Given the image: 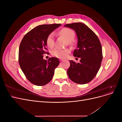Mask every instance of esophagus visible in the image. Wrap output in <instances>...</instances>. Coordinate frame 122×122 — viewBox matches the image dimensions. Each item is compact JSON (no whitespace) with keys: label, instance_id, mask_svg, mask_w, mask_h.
Instances as JSON below:
<instances>
[{"label":"esophagus","instance_id":"esophagus-1","mask_svg":"<svg viewBox=\"0 0 122 122\" xmlns=\"http://www.w3.org/2000/svg\"><path fill=\"white\" fill-rule=\"evenodd\" d=\"M60 61H64V60H63V59H61V58H60Z\"/></svg>","mask_w":122,"mask_h":122}]
</instances>
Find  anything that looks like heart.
Returning a JSON list of instances; mask_svg holds the SVG:
<instances>
[{
    "instance_id": "b5f03b06",
    "label": "heart",
    "mask_w": 122,
    "mask_h": 122,
    "mask_svg": "<svg viewBox=\"0 0 122 122\" xmlns=\"http://www.w3.org/2000/svg\"><path fill=\"white\" fill-rule=\"evenodd\" d=\"M60 34L64 36L69 42H71L74 39L75 33L72 29L68 28H62L60 32ZM46 43L47 46L52 48L54 45V34L53 32H51L48 36L46 39ZM70 53L69 49H61L55 48L52 51V54L54 56L63 59L67 57Z\"/></svg>"
}]
</instances>
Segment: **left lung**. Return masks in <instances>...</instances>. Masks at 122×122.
<instances>
[{"instance_id":"left-lung-1","label":"left lung","mask_w":122,"mask_h":122,"mask_svg":"<svg viewBox=\"0 0 122 122\" xmlns=\"http://www.w3.org/2000/svg\"><path fill=\"white\" fill-rule=\"evenodd\" d=\"M64 26L75 31L78 42L73 55L81 58L78 63L70 61V66L67 74L75 83H87L93 79L100 68L103 58L100 42L94 31L84 23L67 24Z\"/></svg>"}]
</instances>
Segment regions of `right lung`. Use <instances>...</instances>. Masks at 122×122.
Here are the masks:
<instances>
[{
    "instance_id": "right-lung-1",
    "label": "right lung",
    "mask_w": 122,
    "mask_h": 122,
    "mask_svg": "<svg viewBox=\"0 0 122 122\" xmlns=\"http://www.w3.org/2000/svg\"><path fill=\"white\" fill-rule=\"evenodd\" d=\"M61 24L41 25L33 28L22 40L19 49V63L27 79L32 84L43 86L52 80L54 70L60 64L57 57L47 61L43 54L47 53L48 36Z\"/></svg>"
}]
</instances>
